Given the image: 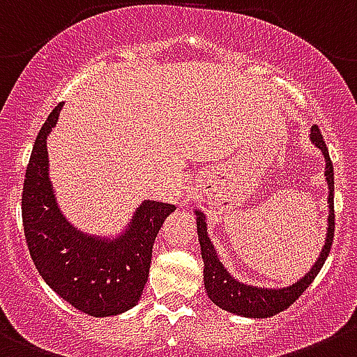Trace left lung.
I'll return each mask as SVG.
<instances>
[{"label": "left lung", "mask_w": 357, "mask_h": 357, "mask_svg": "<svg viewBox=\"0 0 357 357\" xmlns=\"http://www.w3.org/2000/svg\"><path fill=\"white\" fill-rule=\"evenodd\" d=\"M312 142L317 145L322 151L326 159V182L329 188V219H328V236H326V243L321 250V256L315 261L312 270L308 271L305 277H301L298 282L293 286L280 287V289H264V287H254L247 286V284L238 282L231 275L227 273L226 268L217 257L215 249H213L212 242H210L208 235H206V222L205 215L202 212H196V226H198V238L199 245H202V257L205 268H203V280H205V289L208 293V298L217 305L219 308L231 314L243 315V317L252 319H264L271 317V315L278 314V312L289 308L298 298L303 294L312 284L317 273L321 271L322 264H324L326 257H328L329 249L333 245V235H335V203H333V191H335V181H333V162L329 159L328 147H326L322 135L319 131L317 126H312L310 133Z\"/></svg>", "instance_id": "obj_1"}]
</instances>
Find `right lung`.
Here are the masks:
<instances>
[{"mask_svg": "<svg viewBox=\"0 0 357 357\" xmlns=\"http://www.w3.org/2000/svg\"><path fill=\"white\" fill-rule=\"evenodd\" d=\"M57 105L40 130L22 189V226L29 254L42 278L71 307L108 317L138 303L149 278L152 247L175 205L147 202L115 240L77 231L57 208L49 181L47 137L56 126Z\"/></svg>", "mask_w": 357, "mask_h": 357, "instance_id": "1", "label": "right lung"}]
</instances>
